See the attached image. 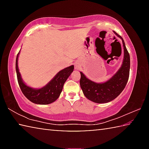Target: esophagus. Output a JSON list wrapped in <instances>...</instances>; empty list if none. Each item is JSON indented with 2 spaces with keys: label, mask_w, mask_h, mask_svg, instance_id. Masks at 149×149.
I'll list each match as a JSON object with an SVG mask.
<instances>
[{
  "label": "esophagus",
  "mask_w": 149,
  "mask_h": 149,
  "mask_svg": "<svg viewBox=\"0 0 149 149\" xmlns=\"http://www.w3.org/2000/svg\"><path fill=\"white\" fill-rule=\"evenodd\" d=\"M81 68V66L79 64H78V63H75V70H79Z\"/></svg>",
  "instance_id": "esophagus-1"
}]
</instances>
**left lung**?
<instances>
[{"mask_svg":"<svg viewBox=\"0 0 149 149\" xmlns=\"http://www.w3.org/2000/svg\"><path fill=\"white\" fill-rule=\"evenodd\" d=\"M122 41L123 58L122 64L118 71L110 79L103 83H97L87 78L80 72V86L85 97L95 103H107L115 99L124 89L129 79L130 57L123 38L113 31Z\"/></svg>","mask_w":149,"mask_h":149,"instance_id":"left-lung-1","label":"left lung"}]
</instances>
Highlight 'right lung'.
Returning <instances> with one entry per match:
<instances>
[{
  "label": "right lung",
  "mask_w": 149,
  "mask_h": 149,
  "mask_svg": "<svg viewBox=\"0 0 149 149\" xmlns=\"http://www.w3.org/2000/svg\"><path fill=\"white\" fill-rule=\"evenodd\" d=\"M19 52L20 50L16 56V71L19 87L25 97L37 104H49L56 101L60 97L65 81L74 71V65H72L60 70L45 86L33 88L27 85L22 78L18 68Z\"/></svg>",
  "instance_id": "right-lung-1"
}]
</instances>
